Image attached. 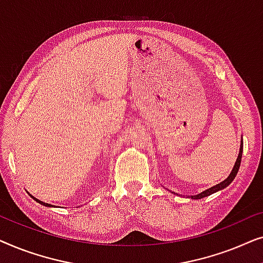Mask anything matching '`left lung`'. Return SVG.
<instances>
[{"label":"left lung","mask_w":263,"mask_h":263,"mask_svg":"<svg viewBox=\"0 0 263 263\" xmlns=\"http://www.w3.org/2000/svg\"><path fill=\"white\" fill-rule=\"evenodd\" d=\"M242 152H243V142H242V145H240L238 158H237L235 166H233L232 171H231V174H230L229 177L226 178L225 181H222L221 183H219V184H217V185L212 186V188H210V189L204 190V192H202L201 194H197V195H194V196H192V199H195V200H197V199H202V197H206V196H208V195H212V194H214V193L219 192V190H221V189L226 188V186H228V185L230 184V183H231V182L233 181V179H235L236 175H237V172H238V170H239L240 160H242Z\"/></svg>","instance_id":"1"}]
</instances>
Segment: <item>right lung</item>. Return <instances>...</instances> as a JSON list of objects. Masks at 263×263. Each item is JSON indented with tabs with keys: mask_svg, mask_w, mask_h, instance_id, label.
I'll return each instance as SVG.
<instances>
[{
	"mask_svg": "<svg viewBox=\"0 0 263 263\" xmlns=\"http://www.w3.org/2000/svg\"><path fill=\"white\" fill-rule=\"evenodd\" d=\"M35 201H37V202H39V203H42V204H44V206H51V204H48V203H45V202H42V201H39V200H37V199H34Z\"/></svg>",
	"mask_w": 263,
	"mask_h": 263,
	"instance_id": "add662e5",
	"label": "right lung"
}]
</instances>
